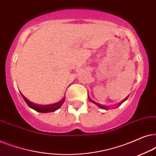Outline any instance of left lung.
Segmentation results:
<instances>
[{"label":"left lung","mask_w":156,"mask_h":156,"mask_svg":"<svg viewBox=\"0 0 156 156\" xmlns=\"http://www.w3.org/2000/svg\"><path fill=\"white\" fill-rule=\"evenodd\" d=\"M127 99H128V97H126V99H123V101H121L120 102V104H119V105H121V104H122L123 101H126V100ZM89 101H91V102H93V103H94V104H96V105H97V106H99V108H104V109H106V110H107V107H106V106H104V105H101V104H98V103H96V102H94V101H92V100H91V99H90V98H89Z\"/></svg>","instance_id":"1"}]
</instances>
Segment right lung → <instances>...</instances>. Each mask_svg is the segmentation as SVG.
<instances>
[{
    "instance_id": "add662e5",
    "label": "right lung",
    "mask_w": 156,
    "mask_h": 156,
    "mask_svg": "<svg viewBox=\"0 0 156 156\" xmlns=\"http://www.w3.org/2000/svg\"><path fill=\"white\" fill-rule=\"evenodd\" d=\"M21 95H22L23 99H24L25 102H26L27 105L29 106L30 108H33V109L35 110L36 112H40V113H50V112H55V111L61 107L65 100V97H64L61 101L57 102V103L55 104H50V105H40V104H34L33 102L30 101L28 99H27L22 94H21Z\"/></svg>"
}]
</instances>
